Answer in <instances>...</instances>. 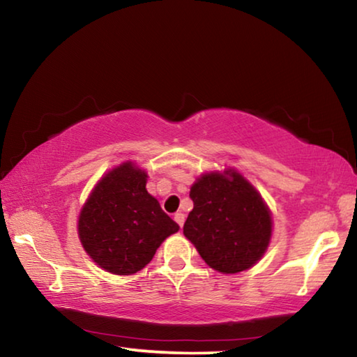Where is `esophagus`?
Returning <instances> with one entry per match:
<instances>
[{"label":"esophagus","mask_w":357,"mask_h":357,"mask_svg":"<svg viewBox=\"0 0 357 357\" xmlns=\"http://www.w3.org/2000/svg\"><path fill=\"white\" fill-rule=\"evenodd\" d=\"M173 219H174V222L178 223L179 228H183V225H184V219H185L183 213H176V214H174Z\"/></svg>","instance_id":"esophagus-1"}]
</instances>
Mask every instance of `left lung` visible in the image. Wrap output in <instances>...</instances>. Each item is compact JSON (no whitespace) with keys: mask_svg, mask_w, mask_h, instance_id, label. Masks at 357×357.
<instances>
[{"mask_svg":"<svg viewBox=\"0 0 357 357\" xmlns=\"http://www.w3.org/2000/svg\"><path fill=\"white\" fill-rule=\"evenodd\" d=\"M184 234L211 268L236 274L252 268L269 244L273 220L263 198L236 172L206 173L190 189Z\"/></svg>","mask_w":357,"mask_h":357,"instance_id":"8db88e82","label":"left lung"}]
</instances>
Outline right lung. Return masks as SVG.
Instances as JSON below:
<instances>
[{"label": "right lung", "instance_id": "add662e5", "mask_svg": "<svg viewBox=\"0 0 357 357\" xmlns=\"http://www.w3.org/2000/svg\"><path fill=\"white\" fill-rule=\"evenodd\" d=\"M146 173L128 162L107 173L78 219V236L88 255L116 275L143 269L179 227L146 190Z\"/></svg>", "mask_w": 357, "mask_h": 357}]
</instances>
